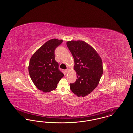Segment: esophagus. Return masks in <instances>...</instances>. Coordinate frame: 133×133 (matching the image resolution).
<instances>
[{"label":"esophagus","instance_id":"obj_1","mask_svg":"<svg viewBox=\"0 0 133 133\" xmlns=\"http://www.w3.org/2000/svg\"><path fill=\"white\" fill-rule=\"evenodd\" d=\"M68 71H69V69H67L65 70V72H66V73H67Z\"/></svg>","mask_w":133,"mask_h":133}]
</instances>
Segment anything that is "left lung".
<instances>
[{
	"mask_svg": "<svg viewBox=\"0 0 133 133\" xmlns=\"http://www.w3.org/2000/svg\"><path fill=\"white\" fill-rule=\"evenodd\" d=\"M67 46L74 59L76 82L70 84L72 92L78 97L90 94L99 84L103 73L101 58L90 45L82 40L67 41Z\"/></svg>",
	"mask_w": 133,
	"mask_h": 133,
	"instance_id": "left-lung-1",
	"label": "left lung"
}]
</instances>
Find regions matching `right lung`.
<instances>
[{
    "instance_id": "right-lung-1",
    "label": "right lung",
    "mask_w": 133,
    "mask_h": 133,
    "mask_svg": "<svg viewBox=\"0 0 133 133\" xmlns=\"http://www.w3.org/2000/svg\"><path fill=\"white\" fill-rule=\"evenodd\" d=\"M63 42L52 39L41 46L32 56L28 66L29 75L37 88L45 93L57 88V84L64 76L55 59L54 51Z\"/></svg>"
}]
</instances>
